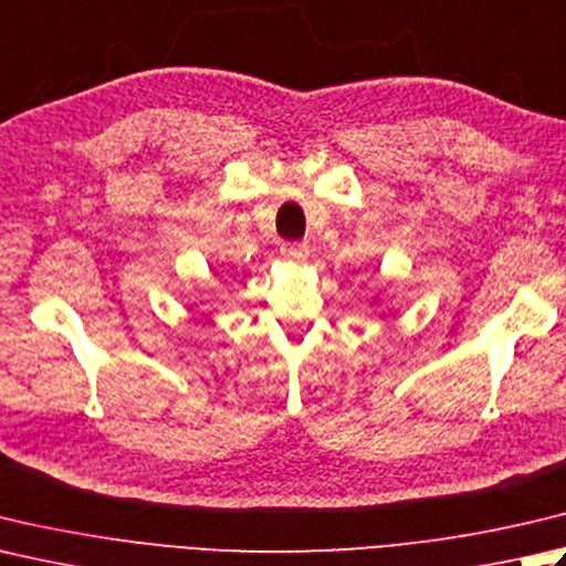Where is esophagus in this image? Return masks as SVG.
I'll use <instances>...</instances> for the list:
<instances>
[{
  "mask_svg": "<svg viewBox=\"0 0 566 566\" xmlns=\"http://www.w3.org/2000/svg\"><path fill=\"white\" fill-rule=\"evenodd\" d=\"M280 250H282V258L292 260V262H302V260H306V254H308L306 242H298V240L282 242Z\"/></svg>",
  "mask_w": 566,
  "mask_h": 566,
  "instance_id": "esophagus-1",
  "label": "esophagus"
}]
</instances>
